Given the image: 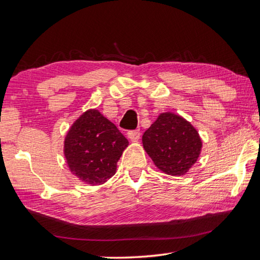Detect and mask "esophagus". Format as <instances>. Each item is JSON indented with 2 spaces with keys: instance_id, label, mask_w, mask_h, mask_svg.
Returning <instances> with one entry per match:
<instances>
[{
  "instance_id": "1",
  "label": "esophagus",
  "mask_w": 260,
  "mask_h": 260,
  "mask_svg": "<svg viewBox=\"0 0 260 260\" xmlns=\"http://www.w3.org/2000/svg\"><path fill=\"white\" fill-rule=\"evenodd\" d=\"M127 136H128V139H129L131 141H133V142H136V141H139V139H140L141 132H140V129L129 131L128 133H127Z\"/></svg>"
}]
</instances>
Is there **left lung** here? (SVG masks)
Listing matches in <instances>:
<instances>
[{
	"mask_svg": "<svg viewBox=\"0 0 260 260\" xmlns=\"http://www.w3.org/2000/svg\"><path fill=\"white\" fill-rule=\"evenodd\" d=\"M143 148L155 165L169 175H183L195 164L202 141L190 122L177 114L161 113L144 132Z\"/></svg>",
	"mask_w": 260,
	"mask_h": 260,
	"instance_id": "obj_1",
	"label": "left lung"
}]
</instances>
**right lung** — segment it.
<instances>
[{
    "label": "right lung",
    "mask_w": 260,
    "mask_h": 260,
    "mask_svg": "<svg viewBox=\"0 0 260 260\" xmlns=\"http://www.w3.org/2000/svg\"><path fill=\"white\" fill-rule=\"evenodd\" d=\"M128 141L98 110H89L72 125L64 155L73 174L83 182L102 184L114 175Z\"/></svg>",
    "instance_id": "add662e5"
}]
</instances>
